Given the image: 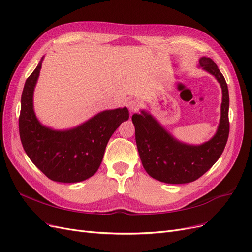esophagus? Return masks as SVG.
<instances>
[{
	"label": "esophagus",
	"instance_id": "1",
	"mask_svg": "<svg viewBox=\"0 0 252 252\" xmlns=\"http://www.w3.org/2000/svg\"><path fill=\"white\" fill-rule=\"evenodd\" d=\"M126 105V107L128 108V110H129V112H131V113H133V112H136L137 109H138V107H139L138 101L135 100V99L128 100Z\"/></svg>",
	"mask_w": 252,
	"mask_h": 252
}]
</instances>
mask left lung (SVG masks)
Listing matches in <instances>:
<instances>
[{
	"instance_id": "8db88e82",
	"label": "left lung",
	"mask_w": 252,
	"mask_h": 252,
	"mask_svg": "<svg viewBox=\"0 0 252 252\" xmlns=\"http://www.w3.org/2000/svg\"><path fill=\"white\" fill-rule=\"evenodd\" d=\"M199 65L215 76L222 88L220 124L210 141L198 146L184 144L176 141L146 112L132 116L137 148L144 169L152 178L166 184H186L199 179L217 162L228 139L227 84L211 58H200Z\"/></svg>"
}]
</instances>
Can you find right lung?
Wrapping results in <instances>:
<instances>
[{
  "mask_svg": "<svg viewBox=\"0 0 252 252\" xmlns=\"http://www.w3.org/2000/svg\"><path fill=\"white\" fill-rule=\"evenodd\" d=\"M41 61L27 79L22 93L18 128L24 150L33 164L52 181L78 183L94 174L102 161L109 139L128 119L126 108L102 111L68 131H53L37 120L33 91Z\"/></svg>",
  "mask_w": 252,
  "mask_h": 252,
  "instance_id": "right-lung-1",
  "label": "right lung"
}]
</instances>
